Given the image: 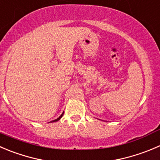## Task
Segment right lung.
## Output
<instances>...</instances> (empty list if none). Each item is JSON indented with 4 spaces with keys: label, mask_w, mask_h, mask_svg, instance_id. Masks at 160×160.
<instances>
[{
    "label": "right lung",
    "mask_w": 160,
    "mask_h": 160,
    "mask_svg": "<svg viewBox=\"0 0 160 160\" xmlns=\"http://www.w3.org/2000/svg\"><path fill=\"white\" fill-rule=\"evenodd\" d=\"M63 114H64V112H62V115H61V116H59V117H58V118H57V119H55V120H52V122H56V121H58V120H59V119H61V118H62V117Z\"/></svg>",
    "instance_id": "obj_1"
}]
</instances>
